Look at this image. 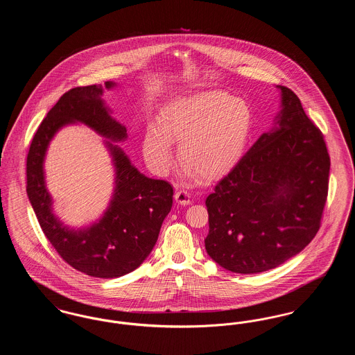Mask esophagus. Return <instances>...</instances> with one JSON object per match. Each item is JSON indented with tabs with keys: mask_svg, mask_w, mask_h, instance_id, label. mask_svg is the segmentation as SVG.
Masks as SVG:
<instances>
[{
	"mask_svg": "<svg viewBox=\"0 0 355 355\" xmlns=\"http://www.w3.org/2000/svg\"><path fill=\"white\" fill-rule=\"evenodd\" d=\"M174 198H175V202L180 203V205H184V206L189 205L190 200H191L190 193L186 191V190H177Z\"/></svg>",
	"mask_w": 355,
	"mask_h": 355,
	"instance_id": "34e87169",
	"label": "esophagus"
}]
</instances>
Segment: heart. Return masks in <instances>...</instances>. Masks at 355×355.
Returning a JSON list of instances; mask_svg holds the SVG:
<instances>
[{"instance_id": "obj_1", "label": "heart", "mask_w": 355, "mask_h": 355, "mask_svg": "<svg viewBox=\"0 0 355 355\" xmlns=\"http://www.w3.org/2000/svg\"><path fill=\"white\" fill-rule=\"evenodd\" d=\"M253 125L248 102L222 90H202L166 103L148 126L142 153L155 173L169 171L178 142L185 177L214 180L232 169L246 148Z\"/></svg>"}]
</instances>
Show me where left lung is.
Instances as JSON below:
<instances>
[{"label": "left lung", "mask_w": 355, "mask_h": 355, "mask_svg": "<svg viewBox=\"0 0 355 355\" xmlns=\"http://www.w3.org/2000/svg\"><path fill=\"white\" fill-rule=\"evenodd\" d=\"M272 128L206 198L205 249L226 270L257 274L302 252L315 236L327 197L330 157L300 98L277 85Z\"/></svg>", "instance_id": "8db88e82"}]
</instances>
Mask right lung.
Here are the masks:
<instances>
[{
  "label": "right lung",
  "instance_id": "right-lung-1",
  "mask_svg": "<svg viewBox=\"0 0 355 355\" xmlns=\"http://www.w3.org/2000/svg\"><path fill=\"white\" fill-rule=\"evenodd\" d=\"M117 83L106 81L112 90ZM102 85L74 87L53 106L34 135L26 159V193L44 234L76 270L97 278H119L135 270L152 253L162 222L173 205V186L142 174L119 142L128 138L123 123L112 116ZM83 123L104 138L115 168L108 207L94 223L73 228L55 216L46 186L44 158L51 139L65 125Z\"/></svg>",
  "mask_w": 355,
  "mask_h": 355
}]
</instances>
